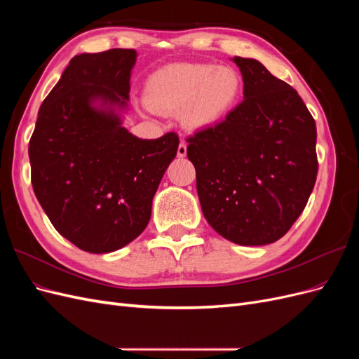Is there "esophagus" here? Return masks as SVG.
Returning a JSON list of instances; mask_svg holds the SVG:
<instances>
[{
  "label": "esophagus",
  "mask_w": 359,
  "mask_h": 359,
  "mask_svg": "<svg viewBox=\"0 0 359 359\" xmlns=\"http://www.w3.org/2000/svg\"><path fill=\"white\" fill-rule=\"evenodd\" d=\"M177 154H178V157H180V158L186 157V154H187V144L184 142V140H181V144L178 145V151H177Z\"/></svg>",
  "instance_id": "esophagus-1"
}]
</instances>
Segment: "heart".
I'll return each instance as SVG.
<instances>
[{
  "mask_svg": "<svg viewBox=\"0 0 359 359\" xmlns=\"http://www.w3.org/2000/svg\"><path fill=\"white\" fill-rule=\"evenodd\" d=\"M243 90L241 74L211 62L173 64L149 76L145 103L158 114L181 111L190 130L212 127L235 106Z\"/></svg>",
  "mask_w": 359,
  "mask_h": 359,
  "instance_id": "obj_1",
  "label": "heart"
}]
</instances>
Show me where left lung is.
<instances>
[{
  "label": "left lung",
  "mask_w": 359,
  "mask_h": 359,
  "mask_svg": "<svg viewBox=\"0 0 359 359\" xmlns=\"http://www.w3.org/2000/svg\"><path fill=\"white\" fill-rule=\"evenodd\" d=\"M244 100L187 139L202 212L240 245L280 240L306 208L318 177L316 123L292 86L253 58L235 57Z\"/></svg>",
  "instance_id": "8db88e82"
}]
</instances>
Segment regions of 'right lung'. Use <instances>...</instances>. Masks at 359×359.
<instances>
[{
    "label": "right lung",
    "mask_w": 359,
    "mask_h": 359,
    "mask_svg": "<svg viewBox=\"0 0 359 359\" xmlns=\"http://www.w3.org/2000/svg\"><path fill=\"white\" fill-rule=\"evenodd\" d=\"M135 49L81 53L43 100L29 139L31 184L53 227L88 253L144 232L180 139H139L115 109L128 102Z\"/></svg>",
    "instance_id": "add662e5"
}]
</instances>
